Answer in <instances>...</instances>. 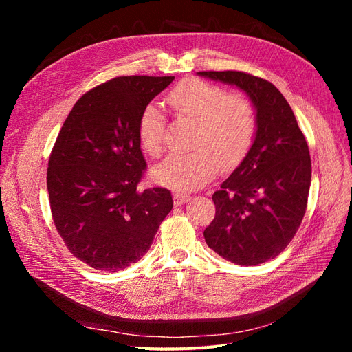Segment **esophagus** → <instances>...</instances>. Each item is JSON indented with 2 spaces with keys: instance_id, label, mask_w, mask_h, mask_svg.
Returning a JSON list of instances; mask_svg holds the SVG:
<instances>
[{
  "instance_id": "obj_1",
  "label": "esophagus",
  "mask_w": 352,
  "mask_h": 352,
  "mask_svg": "<svg viewBox=\"0 0 352 352\" xmlns=\"http://www.w3.org/2000/svg\"><path fill=\"white\" fill-rule=\"evenodd\" d=\"M188 199H189V195H186L184 192H175L173 194V202H175L176 207L184 206L185 202H188Z\"/></svg>"
}]
</instances>
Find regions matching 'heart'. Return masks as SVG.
I'll use <instances>...</instances> for the list:
<instances>
[{
	"label": "heart",
	"instance_id": "obj_1",
	"mask_svg": "<svg viewBox=\"0 0 352 352\" xmlns=\"http://www.w3.org/2000/svg\"><path fill=\"white\" fill-rule=\"evenodd\" d=\"M167 104L180 120L195 123L192 153L170 155L153 167L151 177L158 185L176 190H194L208 184L223 167L242 162L257 132V113L252 101L242 94L199 79H189L167 95ZM164 116L148 105L138 124V140L151 157L163 151Z\"/></svg>",
	"mask_w": 352,
	"mask_h": 352
}]
</instances>
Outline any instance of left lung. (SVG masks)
<instances>
[{
  "instance_id": "8db88e82",
  "label": "left lung",
  "mask_w": 352,
  "mask_h": 352,
  "mask_svg": "<svg viewBox=\"0 0 352 352\" xmlns=\"http://www.w3.org/2000/svg\"><path fill=\"white\" fill-rule=\"evenodd\" d=\"M198 74L235 85L257 113L254 142L212 194L216 217L204 230L220 257L257 265L279 255L301 225L311 184L310 151L291 105L273 83L235 70Z\"/></svg>"
}]
</instances>
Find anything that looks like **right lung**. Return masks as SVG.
<instances>
[{
  "label": "right lung",
  "instance_id": "add662e5",
  "mask_svg": "<svg viewBox=\"0 0 352 352\" xmlns=\"http://www.w3.org/2000/svg\"><path fill=\"white\" fill-rule=\"evenodd\" d=\"M175 76H120L73 105L52 148L47 186L52 220L74 257L117 272L141 260L173 208L164 188L138 190L145 158L142 111Z\"/></svg>",
  "mask_w": 352,
  "mask_h": 352
}]
</instances>
